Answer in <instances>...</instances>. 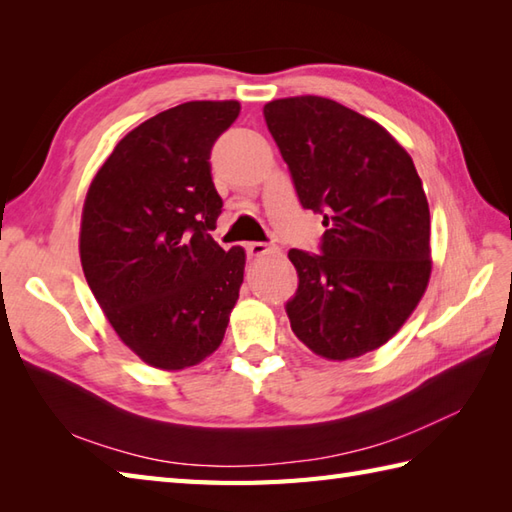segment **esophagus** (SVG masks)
Wrapping results in <instances>:
<instances>
[{
	"label": "esophagus",
	"mask_w": 512,
	"mask_h": 512,
	"mask_svg": "<svg viewBox=\"0 0 512 512\" xmlns=\"http://www.w3.org/2000/svg\"><path fill=\"white\" fill-rule=\"evenodd\" d=\"M273 246H268V244H264V242H250V244H246V253L250 255V257H262V255H268V253H273Z\"/></svg>",
	"instance_id": "34e87169"
}]
</instances>
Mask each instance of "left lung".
I'll return each mask as SVG.
<instances>
[{"instance_id": "8db88e82", "label": "left lung", "mask_w": 512, "mask_h": 512, "mask_svg": "<svg viewBox=\"0 0 512 512\" xmlns=\"http://www.w3.org/2000/svg\"><path fill=\"white\" fill-rule=\"evenodd\" d=\"M303 209L323 215L321 253L290 248L299 286L290 328L314 354L378 350L418 306L431 275L429 202L385 127L323 96L264 105Z\"/></svg>"}]
</instances>
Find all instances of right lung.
<instances>
[{"label":"right lung","mask_w":512,"mask_h":512,"mask_svg":"<svg viewBox=\"0 0 512 512\" xmlns=\"http://www.w3.org/2000/svg\"><path fill=\"white\" fill-rule=\"evenodd\" d=\"M237 101H189L132 129L96 173L81 217V266L121 341L160 369L220 347L244 281V248L211 237L222 198L211 149Z\"/></svg>","instance_id":"obj_1"}]
</instances>
